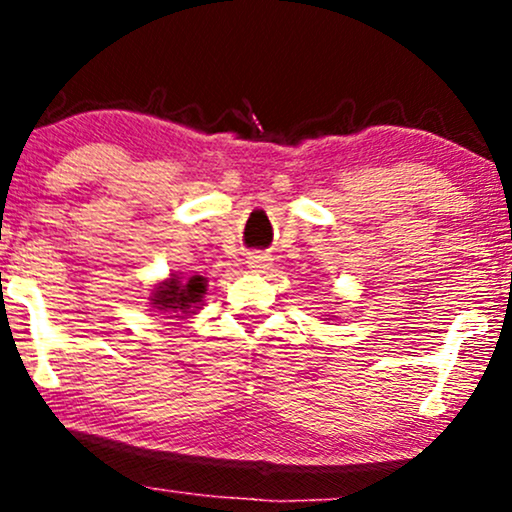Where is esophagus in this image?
<instances>
[{"label": "esophagus", "instance_id": "34e87169", "mask_svg": "<svg viewBox=\"0 0 512 512\" xmlns=\"http://www.w3.org/2000/svg\"><path fill=\"white\" fill-rule=\"evenodd\" d=\"M269 267H272V257L269 255H262V252L248 255V269H252V272H267Z\"/></svg>", "mask_w": 512, "mask_h": 512}]
</instances>
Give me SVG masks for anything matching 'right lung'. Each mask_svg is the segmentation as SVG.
<instances>
[{
    "instance_id": "add662e5",
    "label": "right lung",
    "mask_w": 512,
    "mask_h": 512,
    "mask_svg": "<svg viewBox=\"0 0 512 512\" xmlns=\"http://www.w3.org/2000/svg\"><path fill=\"white\" fill-rule=\"evenodd\" d=\"M204 293H207V279L204 276H190L182 279L180 274H170L168 279L158 281L156 289L151 291V308L170 317L190 315L202 305ZM176 315L173 316L172 313Z\"/></svg>"
}]
</instances>
